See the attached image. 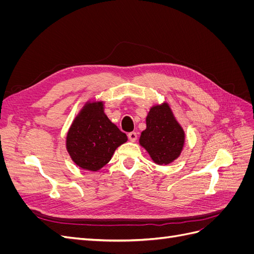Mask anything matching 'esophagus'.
<instances>
[{"mask_svg": "<svg viewBox=\"0 0 254 254\" xmlns=\"http://www.w3.org/2000/svg\"><path fill=\"white\" fill-rule=\"evenodd\" d=\"M136 137H137L136 132H130V133H128V139L131 141V142H135L136 141Z\"/></svg>", "mask_w": 254, "mask_h": 254, "instance_id": "34e87169", "label": "esophagus"}]
</instances>
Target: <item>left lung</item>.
Instances as JSON below:
<instances>
[{"mask_svg": "<svg viewBox=\"0 0 254 254\" xmlns=\"http://www.w3.org/2000/svg\"><path fill=\"white\" fill-rule=\"evenodd\" d=\"M139 142L156 164L167 165L179 158L186 133L167 103L151 107Z\"/></svg>", "mask_w": 254, "mask_h": 254, "instance_id": "8db88e82", "label": "left lung"}]
</instances>
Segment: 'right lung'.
Listing matches in <instances>:
<instances>
[{
    "label": "right lung",
    "mask_w": 254,
    "mask_h": 254,
    "mask_svg": "<svg viewBox=\"0 0 254 254\" xmlns=\"http://www.w3.org/2000/svg\"><path fill=\"white\" fill-rule=\"evenodd\" d=\"M127 140V135L104 112V102L89 101L68 129L65 146L76 165L82 170L97 172Z\"/></svg>",
    "instance_id": "1"
}]
</instances>
